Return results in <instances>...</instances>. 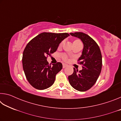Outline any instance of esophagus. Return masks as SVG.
Instances as JSON below:
<instances>
[{"label":"esophagus","mask_w":121,"mask_h":121,"mask_svg":"<svg viewBox=\"0 0 121 121\" xmlns=\"http://www.w3.org/2000/svg\"><path fill=\"white\" fill-rule=\"evenodd\" d=\"M62 65H63V68H65V67H66L67 65H68L67 64H65V63H63Z\"/></svg>","instance_id":"1"}]
</instances>
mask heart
<instances>
[{
  "label": "heart",
  "mask_w": 121,
  "mask_h": 121,
  "mask_svg": "<svg viewBox=\"0 0 121 121\" xmlns=\"http://www.w3.org/2000/svg\"><path fill=\"white\" fill-rule=\"evenodd\" d=\"M81 42L80 40H74L73 41V43H76V42ZM63 44V42H62L60 44V45H59V46L60 47H61V46L62 45V44ZM63 59H64L65 60H67V58H66V56H63Z\"/></svg>",
  "instance_id": "heart-1"
}]
</instances>
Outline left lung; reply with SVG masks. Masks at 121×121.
Returning <instances> with one entry per match:
<instances>
[{"mask_svg": "<svg viewBox=\"0 0 121 121\" xmlns=\"http://www.w3.org/2000/svg\"><path fill=\"white\" fill-rule=\"evenodd\" d=\"M82 41L84 48L78 61L82 65V70H76L68 76L71 86L77 91L84 92L93 86L97 82L101 71L102 56L98 45L91 37L81 32L70 33Z\"/></svg>", "mask_w": 121, "mask_h": 121, "instance_id": "obj_1", "label": "left lung"}]
</instances>
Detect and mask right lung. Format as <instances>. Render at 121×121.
I'll return each instance as SVG.
<instances>
[{
    "instance_id": "1",
    "label": "right lung",
    "mask_w": 121,
    "mask_h": 121,
    "mask_svg": "<svg viewBox=\"0 0 121 121\" xmlns=\"http://www.w3.org/2000/svg\"><path fill=\"white\" fill-rule=\"evenodd\" d=\"M68 33L43 32L30 41L24 48L22 65L26 77L31 85L44 90L54 83L56 76L62 68L61 62L48 64L47 56L56 52Z\"/></svg>"
}]
</instances>
